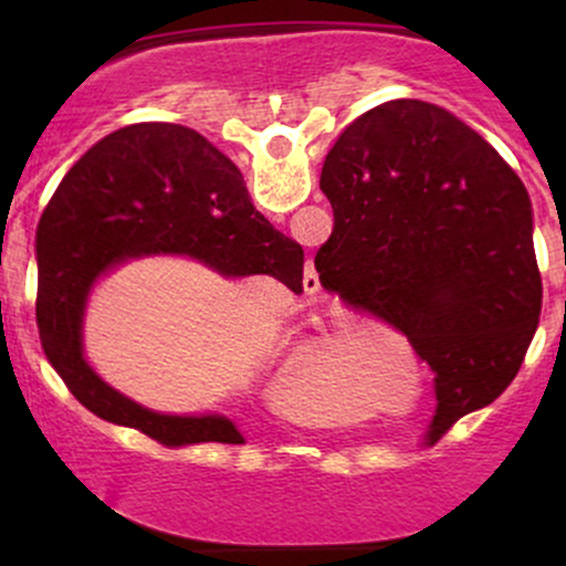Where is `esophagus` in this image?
<instances>
[{
	"mask_svg": "<svg viewBox=\"0 0 566 566\" xmlns=\"http://www.w3.org/2000/svg\"><path fill=\"white\" fill-rule=\"evenodd\" d=\"M322 282H319V271L314 269V263H305V271H303V290L308 292V295H314V292H319Z\"/></svg>",
	"mask_w": 566,
	"mask_h": 566,
	"instance_id": "esophagus-1",
	"label": "esophagus"
}]
</instances>
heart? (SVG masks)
<instances>
[{"label":"heart","mask_w":566,"mask_h":566,"mask_svg":"<svg viewBox=\"0 0 566 566\" xmlns=\"http://www.w3.org/2000/svg\"><path fill=\"white\" fill-rule=\"evenodd\" d=\"M367 359L375 369L399 373L412 369V354L396 346L386 324L375 319H359L350 324H335L308 346L297 348L290 359V373L297 380H324L329 386H343ZM337 418H350L356 412L354 401H337L329 407Z\"/></svg>","instance_id":"heart-1"}]
</instances>
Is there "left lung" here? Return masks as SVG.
<instances>
[{"label": "left lung", "instance_id": "8db88e82", "mask_svg": "<svg viewBox=\"0 0 566 566\" xmlns=\"http://www.w3.org/2000/svg\"><path fill=\"white\" fill-rule=\"evenodd\" d=\"M322 191L335 210L322 284L399 327L431 367L437 441L509 388L537 329L527 188L458 116L399 97L343 129Z\"/></svg>", "mask_w": 566, "mask_h": 566}]
</instances>
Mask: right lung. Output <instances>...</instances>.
<instances>
[{"label":"right lung","instance_id":"right-lung-1","mask_svg":"<svg viewBox=\"0 0 566 566\" xmlns=\"http://www.w3.org/2000/svg\"><path fill=\"white\" fill-rule=\"evenodd\" d=\"M184 255L226 279L271 276L303 287V247L265 220L239 167L184 125L140 122L106 135L76 161L36 229V324L69 391L108 423L165 447L244 444L226 415H167L108 386L84 356V311L116 265Z\"/></svg>","mask_w":566,"mask_h":566}]
</instances>
